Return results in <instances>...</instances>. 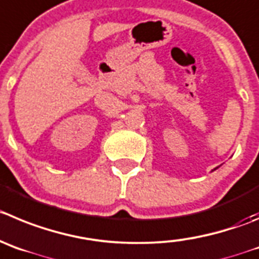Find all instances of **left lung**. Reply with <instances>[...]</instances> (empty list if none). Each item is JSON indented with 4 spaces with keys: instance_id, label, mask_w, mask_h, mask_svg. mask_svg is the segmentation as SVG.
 Wrapping results in <instances>:
<instances>
[{
    "instance_id": "1",
    "label": "left lung",
    "mask_w": 259,
    "mask_h": 259,
    "mask_svg": "<svg viewBox=\"0 0 259 259\" xmlns=\"http://www.w3.org/2000/svg\"><path fill=\"white\" fill-rule=\"evenodd\" d=\"M214 170H216V168H214Z\"/></svg>"
}]
</instances>
